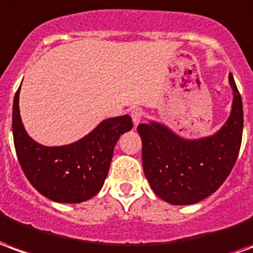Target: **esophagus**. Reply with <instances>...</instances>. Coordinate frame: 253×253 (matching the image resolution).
Returning <instances> with one entry per match:
<instances>
[{"label":"esophagus","mask_w":253,"mask_h":253,"mask_svg":"<svg viewBox=\"0 0 253 253\" xmlns=\"http://www.w3.org/2000/svg\"><path fill=\"white\" fill-rule=\"evenodd\" d=\"M130 117H132V121L135 124V126L139 125V123L141 121V117H143V112H141L140 109H133V110H130Z\"/></svg>","instance_id":"obj_1"}]
</instances>
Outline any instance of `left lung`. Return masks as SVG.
Segmentation results:
<instances>
[{"mask_svg":"<svg viewBox=\"0 0 253 253\" xmlns=\"http://www.w3.org/2000/svg\"><path fill=\"white\" fill-rule=\"evenodd\" d=\"M230 116L215 133L185 139L158 121L140 124L141 159L155 195L174 206L199 203L214 193L230 174L243 137V101L232 73Z\"/></svg>","mask_w":253,"mask_h":253,"instance_id":"8db88e82","label":"left lung"}]
</instances>
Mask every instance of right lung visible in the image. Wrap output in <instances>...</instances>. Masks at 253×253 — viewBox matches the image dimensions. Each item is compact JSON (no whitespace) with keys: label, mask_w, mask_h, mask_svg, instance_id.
I'll return each instance as SVG.
<instances>
[{"label":"right lung","mask_w":253,"mask_h":253,"mask_svg":"<svg viewBox=\"0 0 253 253\" xmlns=\"http://www.w3.org/2000/svg\"><path fill=\"white\" fill-rule=\"evenodd\" d=\"M20 87L13 99L12 130L24 174L41 195L57 203H82L103 187L120 136L132 129V118H106L78 141L43 146L27 133L19 109Z\"/></svg>","instance_id":"obj_1"}]
</instances>
